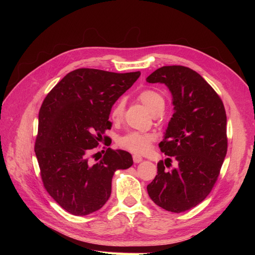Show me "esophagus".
Masks as SVG:
<instances>
[{
  "instance_id": "obj_1",
  "label": "esophagus",
  "mask_w": 255,
  "mask_h": 255,
  "mask_svg": "<svg viewBox=\"0 0 255 255\" xmlns=\"http://www.w3.org/2000/svg\"><path fill=\"white\" fill-rule=\"evenodd\" d=\"M133 160L135 164H138V163H140V161H142V157L139 155H133Z\"/></svg>"
}]
</instances>
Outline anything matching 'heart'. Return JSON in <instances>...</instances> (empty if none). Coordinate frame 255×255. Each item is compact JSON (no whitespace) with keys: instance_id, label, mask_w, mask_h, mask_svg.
Masks as SVG:
<instances>
[{"instance_id":"b5f03b06","label":"heart","mask_w":255,"mask_h":255,"mask_svg":"<svg viewBox=\"0 0 255 255\" xmlns=\"http://www.w3.org/2000/svg\"><path fill=\"white\" fill-rule=\"evenodd\" d=\"M138 100L148 109L152 114L158 110L160 106H164L165 100L160 94L155 90L145 89L139 92ZM125 112V104L122 101L116 102L111 111V119L113 122H119ZM155 139V136L151 133H142L132 130L121 136L118 139V144L121 148L136 154H143L148 152L152 142Z\"/></svg>"}]
</instances>
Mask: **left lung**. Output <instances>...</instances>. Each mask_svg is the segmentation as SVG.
<instances>
[{
    "label": "left lung",
    "instance_id": "obj_1",
    "mask_svg": "<svg viewBox=\"0 0 255 255\" xmlns=\"http://www.w3.org/2000/svg\"><path fill=\"white\" fill-rule=\"evenodd\" d=\"M170 90L174 113L160 151L176 160L167 170L160 160L148 186L152 201L164 210L182 213L195 207L212 191L228 151L227 115L220 97L201 75L184 66H164L146 78Z\"/></svg>",
    "mask_w": 255,
    "mask_h": 255
}]
</instances>
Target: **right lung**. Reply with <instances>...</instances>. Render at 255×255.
<instances>
[{"mask_svg":"<svg viewBox=\"0 0 255 255\" xmlns=\"http://www.w3.org/2000/svg\"><path fill=\"white\" fill-rule=\"evenodd\" d=\"M139 76V71L76 69L43 100L35 153L44 188L68 213L85 216L100 210L111 197L115 171L133 165L128 152L111 148L99 161L91 158L111 129L112 106Z\"/></svg>","mask_w":255,"mask_h":255,"instance_id":"obj_1","label":"right lung"}]
</instances>
